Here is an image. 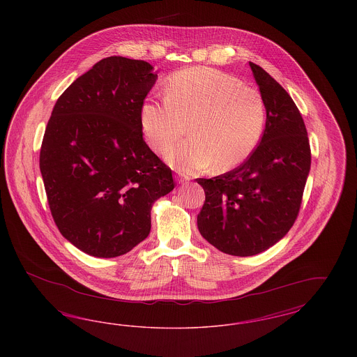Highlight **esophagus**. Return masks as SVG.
<instances>
[{
    "label": "esophagus",
    "mask_w": 357,
    "mask_h": 357,
    "mask_svg": "<svg viewBox=\"0 0 357 357\" xmlns=\"http://www.w3.org/2000/svg\"><path fill=\"white\" fill-rule=\"evenodd\" d=\"M187 181H188V176H186V175H182V174H178V175H176V182H178V183L185 185V183H187Z\"/></svg>",
    "instance_id": "34e87169"
}]
</instances>
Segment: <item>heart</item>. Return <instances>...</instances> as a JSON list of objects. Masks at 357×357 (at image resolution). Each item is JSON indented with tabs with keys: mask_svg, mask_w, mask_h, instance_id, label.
I'll list each match as a JSON object with an SVG mask.
<instances>
[{
	"mask_svg": "<svg viewBox=\"0 0 357 357\" xmlns=\"http://www.w3.org/2000/svg\"><path fill=\"white\" fill-rule=\"evenodd\" d=\"M266 120V105L258 89L211 68L175 73L166 99L146 100L140 124L147 143L165 151L185 135L191 136L166 151V160L182 172L234 169L255 150Z\"/></svg>",
	"mask_w": 357,
	"mask_h": 357,
	"instance_id": "b5f03b06",
	"label": "heart"
}]
</instances>
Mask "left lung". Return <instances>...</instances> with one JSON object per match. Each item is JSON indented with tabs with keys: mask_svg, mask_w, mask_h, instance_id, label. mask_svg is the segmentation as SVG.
I'll list each match as a JSON object with an SVG mask.
<instances>
[{
	"mask_svg": "<svg viewBox=\"0 0 357 357\" xmlns=\"http://www.w3.org/2000/svg\"><path fill=\"white\" fill-rule=\"evenodd\" d=\"M249 66L266 105L261 142L237 169L197 179L206 194L199 233L218 250L237 257L262 253L287 236L310 170V146L298 108L266 70Z\"/></svg>",
	"mask_w": 357,
	"mask_h": 357,
	"instance_id": "left-lung-1",
	"label": "left lung"
}]
</instances>
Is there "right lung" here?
Instances as JSON below:
<instances>
[{"label": "right lung", "mask_w": 357, "mask_h": 357, "mask_svg": "<svg viewBox=\"0 0 357 357\" xmlns=\"http://www.w3.org/2000/svg\"><path fill=\"white\" fill-rule=\"evenodd\" d=\"M153 69L143 60L102 59L53 107L40 171L56 226L86 255L132 250L150 234L153 202L175 186L142 132L140 108L158 79Z\"/></svg>", "instance_id": "1"}]
</instances>
